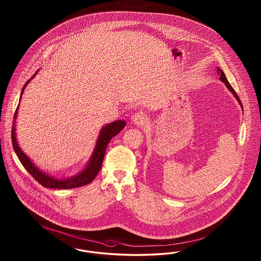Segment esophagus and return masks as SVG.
<instances>
[{"label":"esophagus","instance_id":"obj_1","mask_svg":"<svg viewBox=\"0 0 261 261\" xmlns=\"http://www.w3.org/2000/svg\"><path fill=\"white\" fill-rule=\"evenodd\" d=\"M131 119H132V122L134 124L143 125L144 123H146V119L147 118H146V116L143 113L137 112L131 117Z\"/></svg>","mask_w":261,"mask_h":261}]
</instances>
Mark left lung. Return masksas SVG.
Wrapping results in <instances>:
<instances>
[{
  "instance_id": "1",
  "label": "left lung",
  "mask_w": 261,
  "mask_h": 261,
  "mask_svg": "<svg viewBox=\"0 0 261 261\" xmlns=\"http://www.w3.org/2000/svg\"><path fill=\"white\" fill-rule=\"evenodd\" d=\"M217 73H218V75H220V80L223 82L224 84H225V86L226 87L228 88V90L234 95V97L236 98L237 100H238V102L240 103V106H241V108H242V111H244L243 110V105H242V102H241V100H240V99H239V97H238V95H237L236 92H235V90L233 89V87L230 85V83L228 82V80H227V78H226V76H225V74H224L223 71L219 68V67H217Z\"/></svg>"
}]
</instances>
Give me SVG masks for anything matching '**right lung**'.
Listing matches in <instances>:
<instances>
[{
  "instance_id": "add662e5",
  "label": "right lung",
  "mask_w": 261,
  "mask_h": 261,
  "mask_svg": "<svg viewBox=\"0 0 261 261\" xmlns=\"http://www.w3.org/2000/svg\"><path fill=\"white\" fill-rule=\"evenodd\" d=\"M38 71H36V73L31 77V79H33L35 77ZM31 79H29L22 88L19 101H20L21 96L24 92L25 87L31 81ZM18 109H19V106L16 108V111L14 112L13 128H12V142H13V149H14L18 160L21 162V164L24 166L25 169L31 174V176L42 186L45 187V188H50V189L65 190V189H72V188L85 186L89 183H91L100 170L102 161L105 158V153H106V149H107L110 141L113 137L116 136L126 125L125 120H116L112 123L105 125L99 131V136H98L96 145H95V149L93 150L92 155L86 164V166L79 173L76 174L74 176L67 177V178H58V177H55L53 175L46 173L45 171H42L41 169H39L35 165V163L25 154L22 149H20V147L17 143V140H16V133H15V121H16V117H17Z\"/></svg>"
}]
</instances>
